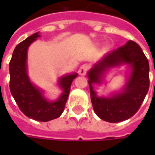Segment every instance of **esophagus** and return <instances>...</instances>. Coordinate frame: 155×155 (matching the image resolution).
I'll use <instances>...</instances> for the list:
<instances>
[{
    "mask_svg": "<svg viewBox=\"0 0 155 155\" xmlns=\"http://www.w3.org/2000/svg\"><path fill=\"white\" fill-rule=\"evenodd\" d=\"M88 70H89V65L86 64H84L81 65L80 68L78 70V73L80 75H85Z\"/></svg>",
    "mask_w": 155,
    "mask_h": 155,
    "instance_id": "obj_1",
    "label": "esophagus"
}]
</instances>
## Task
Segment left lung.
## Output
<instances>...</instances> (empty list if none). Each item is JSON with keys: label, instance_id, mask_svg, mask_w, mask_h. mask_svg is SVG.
<instances>
[{"label": "left lung", "instance_id": "1", "mask_svg": "<svg viewBox=\"0 0 155 155\" xmlns=\"http://www.w3.org/2000/svg\"><path fill=\"white\" fill-rule=\"evenodd\" d=\"M126 64L130 69L127 84L119 93L98 97L93 84H101L108 69ZM95 113L109 122L128 120L140 109L149 89V64L140 45L132 40L105 54L87 73Z\"/></svg>", "mask_w": 155, "mask_h": 155}]
</instances>
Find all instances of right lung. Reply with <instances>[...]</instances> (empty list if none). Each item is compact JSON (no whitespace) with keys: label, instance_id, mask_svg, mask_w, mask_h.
<instances>
[{"label":"right lung","instance_id":"1","mask_svg":"<svg viewBox=\"0 0 155 155\" xmlns=\"http://www.w3.org/2000/svg\"><path fill=\"white\" fill-rule=\"evenodd\" d=\"M39 36V32L33 33L15 47L9 63V88L24 115L36 121L48 122L61 116L68 99L71 83L78 77V73L59 78L58 85L62 93L56 101L45 98L43 91L33 84L27 74V49Z\"/></svg>","mask_w":155,"mask_h":155}]
</instances>
